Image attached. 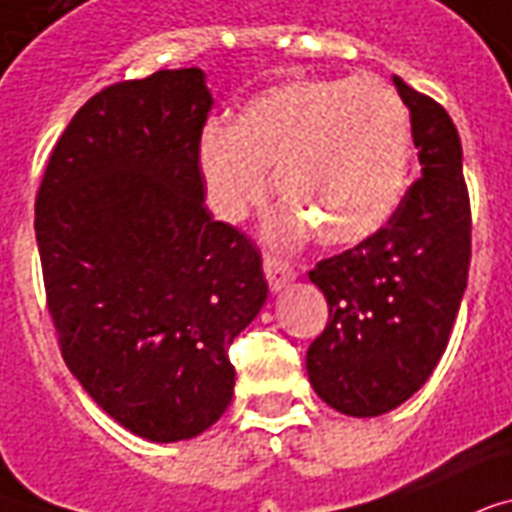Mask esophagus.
Masks as SVG:
<instances>
[{"instance_id": "esophagus-1", "label": "esophagus", "mask_w": 512, "mask_h": 512, "mask_svg": "<svg viewBox=\"0 0 512 512\" xmlns=\"http://www.w3.org/2000/svg\"><path fill=\"white\" fill-rule=\"evenodd\" d=\"M264 275H267L269 280V288L272 291H280L285 283H291L293 277H296V269L288 264V261H283L280 256H264Z\"/></svg>"}]
</instances>
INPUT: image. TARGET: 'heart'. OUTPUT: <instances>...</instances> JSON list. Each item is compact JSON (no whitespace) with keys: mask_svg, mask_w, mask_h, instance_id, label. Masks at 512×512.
Segmentation results:
<instances>
[{"mask_svg":"<svg viewBox=\"0 0 512 512\" xmlns=\"http://www.w3.org/2000/svg\"><path fill=\"white\" fill-rule=\"evenodd\" d=\"M411 128L398 93L382 79H293L251 98L232 128L200 141L208 202L240 221L275 192L283 227H310L323 245H358L398 211L408 178Z\"/></svg>","mask_w":512,"mask_h":512,"instance_id":"obj_1","label":"heart"}]
</instances>
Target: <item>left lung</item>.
Listing matches in <instances>:
<instances>
[{
  "instance_id": "1",
  "label": "left lung",
  "mask_w": 512,
  "mask_h": 512,
  "mask_svg": "<svg viewBox=\"0 0 512 512\" xmlns=\"http://www.w3.org/2000/svg\"><path fill=\"white\" fill-rule=\"evenodd\" d=\"M392 82L411 112L422 176L376 235L310 272L328 323L307 350V374L320 398L350 417L387 414L430 379L470 269L473 221L457 128L430 95Z\"/></svg>"
}]
</instances>
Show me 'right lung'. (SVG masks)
<instances>
[{
    "mask_svg": "<svg viewBox=\"0 0 512 512\" xmlns=\"http://www.w3.org/2000/svg\"><path fill=\"white\" fill-rule=\"evenodd\" d=\"M200 69L104 87L37 192L47 310L66 366L138 438L186 441L232 403L229 347L267 301L251 237L205 208Z\"/></svg>",
    "mask_w": 512,
    "mask_h": 512,
    "instance_id": "obj_1",
    "label": "right lung"
}]
</instances>
